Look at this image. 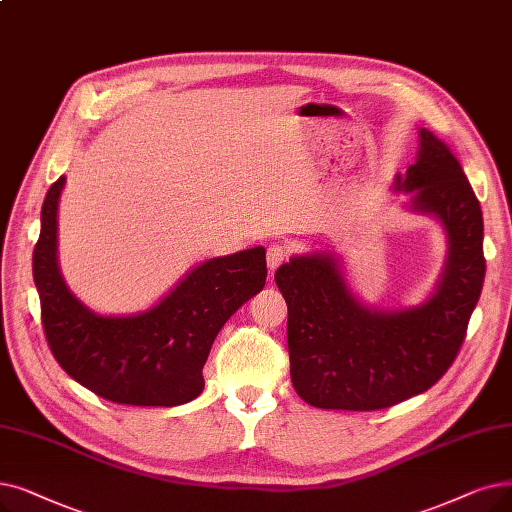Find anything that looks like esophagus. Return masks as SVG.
Listing matches in <instances>:
<instances>
[{
	"label": "esophagus",
	"mask_w": 512,
	"mask_h": 512,
	"mask_svg": "<svg viewBox=\"0 0 512 512\" xmlns=\"http://www.w3.org/2000/svg\"><path fill=\"white\" fill-rule=\"evenodd\" d=\"M286 247H282V244H272V247L268 249V268L274 272L278 265L286 259Z\"/></svg>",
	"instance_id": "1"
}]
</instances>
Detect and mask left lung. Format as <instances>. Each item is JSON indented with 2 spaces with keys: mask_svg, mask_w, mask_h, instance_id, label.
<instances>
[{
  "mask_svg": "<svg viewBox=\"0 0 512 512\" xmlns=\"http://www.w3.org/2000/svg\"><path fill=\"white\" fill-rule=\"evenodd\" d=\"M412 209L433 213L448 232V261L422 305L381 311L353 297L330 253L293 257L276 284L288 307L295 391L324 410H381L433 387L464 343L485 278L483 215L450 148L420 129L416 163L395 177Z\"/></svg>",
  "mask_w": 512,
  "mask_h": 512,
  "instance_id": "left-lung-1",
  "label": "left lung"
}]
</instances>
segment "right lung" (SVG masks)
<instances>
[{"label":"right lung","mask_w":512,"mask_h":512,"mask_svg":"<svg viewBox=\"0 0 512 512\" xmlns=\"http://www.w3.org/2000/svg\"><path fill=\"white\" fill-rule=\"evenodd\" d=\"M64 177L41 207L33 278L46 341L62 370L115 404L180 406L203 393L217 332L268 276L255 247L196 265L157 305L136 316H100L66 288L56 261V211Z\"/></svg>","instance_id":"obj_1"}]
</instances>
